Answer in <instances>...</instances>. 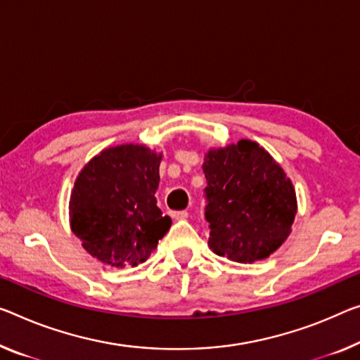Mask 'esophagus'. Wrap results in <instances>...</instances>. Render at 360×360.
Segmentation results:
<instances>
[{
    "instance_id": "34e87169",
    "label": "esophagus",
    "mask_w": 360,
    "mask_h": 360,
    "mask_svg": "<svg viewBox=\"0 0 360 360\" xmlns=\"http://www.w3.org/2000/svg\"><path fill=\"white\" fill-rule=\"evenodd\" d=\"M170 217L175 220H184L188 217V212L186 211H172L170 212Z\"/></svg>"
}]
</instances>
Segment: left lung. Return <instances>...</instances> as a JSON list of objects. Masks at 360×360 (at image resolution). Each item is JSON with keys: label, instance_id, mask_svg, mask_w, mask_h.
Segmentation results:
<instances>
[{"label": "left lung", "instance_id": "left-lung-1", "mask_svg": "<svg viewBox=\"0 0 360 360\" xmlns=\"http://www.w3.org/2000/svg\"><path fill=\"white\" fill-rule=\"evenodd\" d=\"M207 186L209 248L230 261L267 259L291 233L297 211L291 180L256 141L209 149L202 164Z\"/></svg>", "mask_w": 360, "mask_h": 360}]
</instances>
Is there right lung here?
Returning a JSON list of instances; mask_svg holds the SVG:
<instances>
[{"label": "right lung", "instance_id": "right-lung-1", "mask_svg": "<svg viewBox=\"0 0 360 360\" xmlns=\"http://www.w3.org/2000/svg\"><path fill=\"white\" fill-rule=\"evenodd\" d=\"M162 154L145 145L104 149L77 176L70 195V229L82 246L110 267H136L170 229L158 207Z\"/></svg>", "mask_w": 360, "mask_h": 360}]
</instances>
